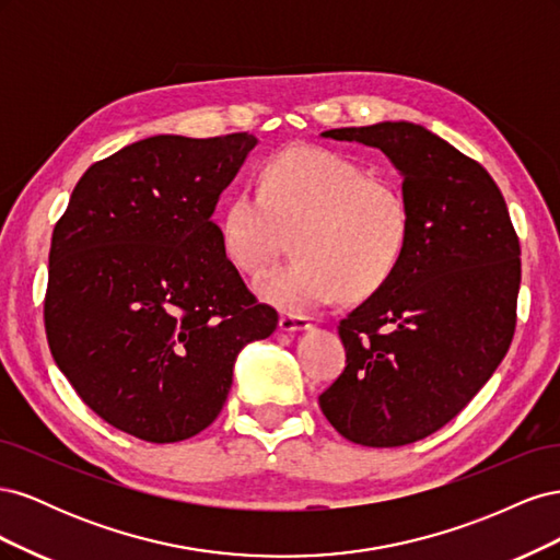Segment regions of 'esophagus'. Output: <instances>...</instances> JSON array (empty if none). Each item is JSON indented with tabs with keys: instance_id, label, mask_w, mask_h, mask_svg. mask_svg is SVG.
Listing matches in <instances>:
<instances>
[{
	"instance_id": "34e87169",
	"label": "esophagus",
	"mask_w": 560,
	"mask_h": 560,
	"mask_svg": "<svg viewBox=\"0 0 560 560\" xmlns=\"http://www.w3.org/2000/svg\"><path fill=\"white\" fill-rule=\"evenodd\" d=\"M311 327V322L306 315H294V313H284L280 317V329L282 331H306Z\"/></svg>"
}]
</instances>
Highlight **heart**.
<instances>
[{
	"mask_svg": "<svg viewBox=\"0 0 560 560\" xmlns=\"http://www.w3.org/2000/svg\"><path fill=\"white\" fill-rule=\"evenodd\" d=\"M294 233L299 257L270 273L259 294L306 313L336 301L376 294L397 273L411 241V210L393 182L319 147L280 151L257 189L233 194L219 217V241L241 273L257 278Z\"/></svg>",
	"mask_w": 560,
	"mask_h": 560,
	"instance_id": "b5f03b06",
	"label": "heart"
}]
</instances>
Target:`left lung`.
Returning a JSON list of instances; mask_svg holds the SVG:
<instances>
[{
  "label": "left lung",
  "mask_w": 560,
  "mask_h": 560,
  "mask_svg": "<svg viewBox=\"0 0 560 560\" xmlns=\"http://www.w3.org/2000/svg\"><path fill=\"white\" fill-rule=\"evenodd\" d=\"M322 135L393 161L411 241L389 282L338 322L346 369L319 409L352 444L406 446L460 413L510 350L518 235L486 167L428 128L383 121Z\"/></svg>",
  "instance_id": "8db88e82"
}]
</instances>
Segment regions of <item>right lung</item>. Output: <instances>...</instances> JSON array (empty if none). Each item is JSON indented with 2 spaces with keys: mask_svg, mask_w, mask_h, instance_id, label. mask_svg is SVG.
<instances>
[{
  "mask_svg": "<svg viewBox=\"0 0 560 560\" xmlns=\"http://www.w3.org/2000/svg\"><path fill=\"white\" fill-rule=\"evenodd\" d=\"M254 144L249 132L128 144L83 173L54 229L50 354L91 411L142 442L212 425L238 352L278 327L212 222Z\"/></svg>",
  "mask_w": 560,
  "mask_h": 560,
  "instance_id": "1",
  "label": "right lung"
}]
</instances>
